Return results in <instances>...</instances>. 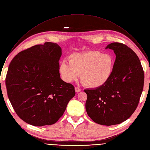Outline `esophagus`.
<instances>
[{
    "mask_svg": "<svg viewBox=\"0 0 150 150\" xmlns=\"http://www.w3.org/2000/svg\"><path fill=\"white\" fill-rule=\"evenodd\" d=\"M75 90L76 93H79L81 91V89L78 87H75Z\"/></svg>",
    "mask_w": 150,
    "mask_h": 150,
    "instance_id": "1",
    "label": "esophagus"
}]
</instances>
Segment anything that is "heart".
Wrapping results in <instances>:
<instances>
[{
    "label": "heart",
    "mask_w": 150,
    "mask_h": 150,
    "mask_svg": "<svg viewBox=\"0 0 150 150\" xmlns=\"http://www.w3.org/2000/svg\"><path fill=\"white\" fill-rule=\"evenodd\" d=\"M115 67V60L110 54L98 51L75 53L61 62L59 71L62 79L67 82L76 80L81 74V82L90 88H98L110 78Z\"/></svg>",
    "instance_id": "obj_1"
}]
</instances>
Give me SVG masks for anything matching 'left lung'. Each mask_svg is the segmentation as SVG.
Instances as JSON below:
<instances>
[{"mask_svg": "<svg viewBox=\"0 0 150 150\" xmlns=\"http://www.w3.org/2000/svg\"><path fill=\"white\" fill-rule=\"evenodd\" d=\"M116 54L115 67L109 81L98 88L85 90V109L96 123L111 126L119 124L136 110L143 90L144 73L136 53L125 45L112 42L105 49Z\"/></svg>", "mask_w": 150, "mask_h": 150, "instance_id": "8db88e82", "label": "left lung"}]
</instances>
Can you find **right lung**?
Returning <instances> with one entry per match:
<instances>
[{
	"mask_svg": "<svg viewBox=\"0 0 150 150\" xmlns=\"http://www.w3.org/2000/svg\"><path fill=\"white\" fill-rule=\"evenodd\" d=\"M62 49L46 42L19 52L11 62L6 86L17 115L35 126L55 123L75 95V88L60 76Z\"/></svg>",
	"mask_w": 150,
	"mask_h": 150,
	"instance_id": "add662e5",
	"label": "right lung"
}]
</instances>
